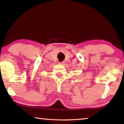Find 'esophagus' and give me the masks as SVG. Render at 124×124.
<instances>
[{"instance_id":"1","label":"esophagus","mask_w":124,"mask_h":124,"mask_svg":"<svg viewBox=\"0 0 124 124\" xmlns=\"http://www.w3.org/2000/svg\"><path fill=\"white\" fill-rule=\"evenodd\" d=\"M59 64H62V65H64L65 64V62H59Z\"/></svg>"}]
</instances>
